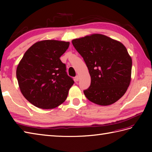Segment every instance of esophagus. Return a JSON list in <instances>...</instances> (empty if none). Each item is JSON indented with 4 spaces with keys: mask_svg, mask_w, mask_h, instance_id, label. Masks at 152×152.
Returning <instances> with one entry per match:
<instances>
[{
    "mask_svg": "<svg viewBox=\"0 0 152 152\" xmlns=\"http://www.w3.org/2000/svg\"><path fill=\"white\" fill-rule=\"evenodd\" d=\"M79 79H80L79 76L77 75V76L75 77V81H76V82H78V81H79Z\"/></svg>",
    "mask_w": 152,
    "mask_h": 152,
    "instance_id": "obj_1",
    "label": "esophagus"
}]
</instances>
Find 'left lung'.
Wrapping results in <instances>:
<instances>
[{"label": "left lung", "instance_id": "left-lung-1", "mask_svg": "<svg viewBox=\"0 0 152 152\" xmlns=\"http://www.w3.org/2000/svg\"><path fill=\"white\" fill-rule=\"evenodd\" d=\"M91 76V85L83 91L89 101L101 106L115 102L131 82L132 59L120 42L101 34L72 40Z\"/></svg>", "mask_w": 152, "mask_h": 152}]
</instances>
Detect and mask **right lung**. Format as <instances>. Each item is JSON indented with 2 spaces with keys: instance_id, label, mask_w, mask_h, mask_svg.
<instances>
[{
  "instance_id": "right-lung-1",
  "label": "right lung",
  "mask_w": 152,
  "mask_h": 152,
  "mask_svg": "<svg viewBox=\"0 0 152 152\" xmlns=\"http://www.w3.org/2000/svg\"><path fill=\"white\" fill-rule=\"evenodd\" d=\"M70 43L46 40L37 42L25 53L16 70L19 89L38 108L52 109L66 99L74 80L60 60Z\"/></svg>"
}]
</instances>
